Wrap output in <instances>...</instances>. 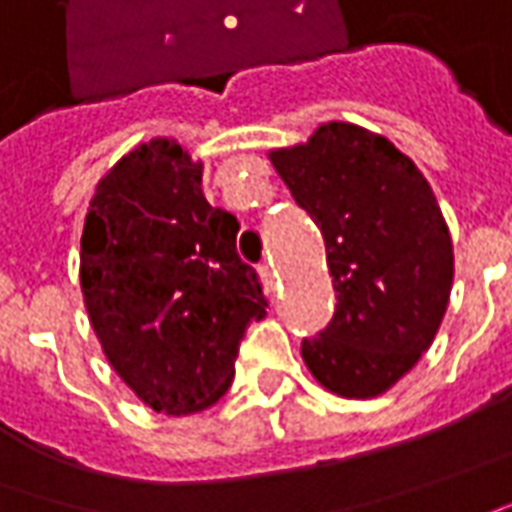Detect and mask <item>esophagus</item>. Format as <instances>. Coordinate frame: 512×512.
I'll return each instance as SVG.
<instances>
[{
	"label": "esophagus",
	"mask_w": 512,
	"mask_h": 512,
	"mask_svg": "<svg viewBox=\"0 0 512 512\" xmlns=\"http://www.w3.org/2000/svg\"><path fill=\"white\" fill-rule=\"evenodd\" d=\"M260 277H263V283H266V288H269V291H274V288H277V271H274V263H260Z\"/></svg>",
	"instance_id": "34e87169"
}]
</instances>
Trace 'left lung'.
<instances>
[{
  "instance_id": "1",
  "label": "left lung",
  "mask_w": 512,
  "mask_h": 512,
  "mask_svg": "<svg viewBox=\"0 0 512 512\" xmlns=\"http://www.w3.org/2000/svg\"><path fill=\"white\" fill-rule=\"evenodd\" d=\"M269 159L322 229L336 291L330 325L302 339V358L330 392L375 398L415 367L446 316V218L415 162L361 125H319Z\"/></svg>"
}]
</instances>
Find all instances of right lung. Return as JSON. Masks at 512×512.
Listing matches in <instances>:
<instances>
[{
  "label": "right lung",
  "mask_w": 512,
  "mask_h": 512,
  "mask_svg": "<svg viewBox=\"0 0 512 512\" xmlns=\"http://www.w3.org/2000/svg\"><path fill=\"white\" fill-rule=\"evenodd\" d=\"M204 165L176 139L142 142L95 187L81 235V288L100 347L131 392L190 415L232 384L249 322L266 316L238 218L210 207Z\"/></svg>",
  "instance_id": "obj_1"
}]
</instances>
